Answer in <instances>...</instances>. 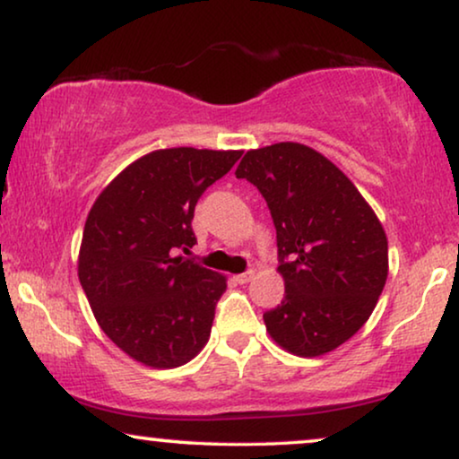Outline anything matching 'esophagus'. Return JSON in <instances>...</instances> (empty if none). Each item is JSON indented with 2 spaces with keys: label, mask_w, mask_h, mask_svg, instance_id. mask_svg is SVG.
<instances>
[{
  "label": "esophagus",
  "mask_w": 459,
  "mask_h": 459,
  "mask_svg": "<svg viewBox=\"0 0 459 459\" xmlns=\"http://www.w3.org/2000/svg\"><path fill=\"white\" fill-rule=\"evenodd\" d=\"M253 278H255V272H253V269H248V272L234 275V280L238 281V284H247V281H250Z\"/></svg>",
  "instance_id": "1"
}]
</instances>
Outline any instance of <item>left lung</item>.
<instances>
[{
	"label": "left lung",
	"instance_id": "left-lung-1",
	"mask_svg": "<svg viewBox=\"0 0 459 459\" xmlns=\"http://www.w3.org/2000/svg\"><path fill=\"white\" fill-rule=\"evenodd\" d=\"M265 198L278 238L284 299L263 313L280 347L330 353L372 316L388 275L378 217L347 175L309 146L250 150L236 169Z\"/></svg>",
	"mask_w": 459,
	"mask_h": 459
}]
</instances>
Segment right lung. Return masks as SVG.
I'll return each instance as SVG.
<instances>
[{
  "label": "right lung",
  "instance_id": "1",
  "mask_svg": "<svg viewBox=\"0 0 459 459\" xmlns=\"http://www.w3.org/2000/svg\"><path fill=\"white\" fill-rule=\"evenodd\" d=\"M240 156V150H156L131 162L93 203L79 281L100 328L135 361L178 368L209 341L228 284L175 255L196 244L198 198Z\"/></svg>",
  "mask_w": 459,
  "mask_h": 459
}]
</instances>
